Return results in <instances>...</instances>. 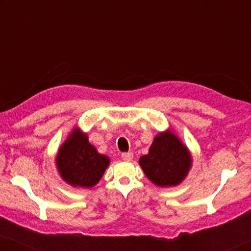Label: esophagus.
<instances>
[{
    "label": "esophagus",
    "instance_id": "esophagus-1",
    "mask_svg": "<svg viewBox=\"0 0 251 251\" xmlns=\"http://www.w3.org/2000/svg\"><path fill=\"white\" fill-rule=\"evenodd\" d=\"M121 157L123 159V161H126V162H129V161L132 160L133 157V154L131 152H126V153H122Z\"/></svg>",
    "mask_w": 251,
    "mask_h": 251
}]
</instances>
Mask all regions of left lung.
<instances>
[{
  "label": "left lung",
  "mask_w": 251,
  "mask_h": 251,
  "mask_svg": "<svg viewBox=\"0 0 251 251\" xmlns=\"http://www.w3.org/2000/svg\"><path fill=\"white\" fill-rule=\"evenodd\" d=\"M146 177L157 186H175L186 177L192 160L186 146L171 131L154 138L149 154L139 160Z\"/></svg>",
  "instance_id": "obj_1"
}]
</instances>
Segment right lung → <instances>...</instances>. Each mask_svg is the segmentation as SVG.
<instances>
[{
	"mask_svg": "<svg viewBox=\"0 0 251 251\" xmlns=\"http://www.w3.org/2000/svg\"><path fill=\"white\" fill-rule=\"evenodd\" d=\"M56 164L60 176L68 184L90 188L102 177L109 159L97 152L85 133L75 129L60 147Z\"/></svg>",
	"mask_w": 251,
	"mask_h": 251,
	"instance_id": "1",
	"label": "right lung"
}]
</instances>
